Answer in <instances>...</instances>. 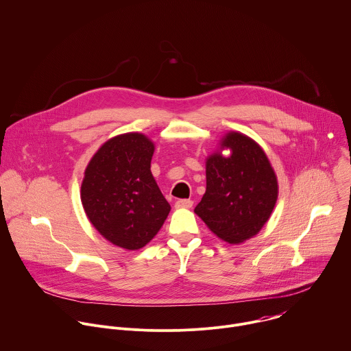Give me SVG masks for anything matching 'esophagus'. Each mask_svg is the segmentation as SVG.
Returning a JSON list of instances; mask_svg holds the SVG:
<instances>
[{"instance_id": "34e87169", "label": "esophagus", "mask_w": 351, "mask_h": 351, "mask_svg": "<svg viewBox=\"0 0 351 351\" xmlns=\"http://www.w3.org/2000/svg\"><path fill=\"white\" fill-rule=\"evenodd\" d=\"M192 204H193V202L189 199H180L176 202V207H178V208H191Z\"/></svg>"}]
</instances>
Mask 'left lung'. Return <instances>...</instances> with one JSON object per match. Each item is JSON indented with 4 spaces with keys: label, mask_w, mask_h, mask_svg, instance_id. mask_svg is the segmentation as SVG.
Here are the masks:
<instances>
[{
    "label": "left lung",
    "mask_w": 351,
    "mask_h": 351,
    "mask_svg": "<svg viewBox=\"0 0 351 351\" xmlns=\"http://www.w3.org/2000/svg\"><path fill=\"white\" fill-rule=\"evenodd\" d=\"M206 160V193L195 213L208 229L229 244L255 236L270 218L278 195L277 177L263 149L250 137L229 132L219 149Z\"/></svg>",
    "instance_id": "left-lung-1"
}]
</instances>
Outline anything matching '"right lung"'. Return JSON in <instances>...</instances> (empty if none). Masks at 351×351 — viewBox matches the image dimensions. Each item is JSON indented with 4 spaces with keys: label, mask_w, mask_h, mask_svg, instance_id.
Masks as SVG:
<instances>
[{
    "label": "right lung",
    "mask_w": 351,
    "mask_h": 351,
    "mask_svg": "<svg viewBox=\"0 0 351 351\" xmlns=\"http://www.w3.org/2000/svg\"><path fill=\"white\" fill-rule=\"evenodd\" d=\"M154 151L141 133L119 134L99 148L85 170L84 210L103 237L125 250L148 244L171 208L151 173Z\"/></svg>",
    "instance_id": "right-lung-1"
}]
</instances>
